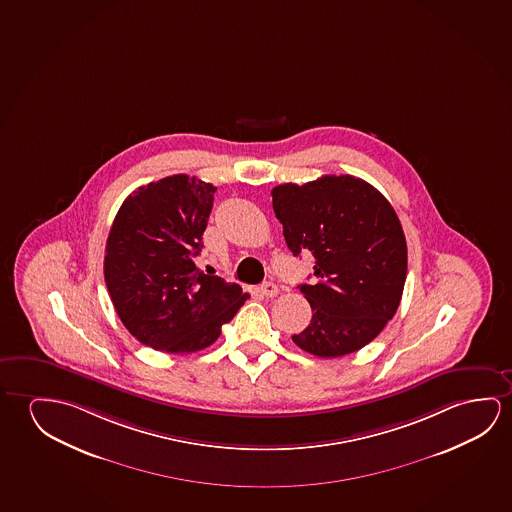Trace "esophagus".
<instances>
[{"instance_id": "34e87169", "label": "esophagus", "mask_w": 512, "mask_h": 512, "mask_svg": "<svg viewBox=\"0 0 512 512\" xmlns=\"http://www.w3.org/2000/svg\"><path fill=\"white\" fill-rule=\"evenodd\" d=\"M260 292L266 296V298H275L278 296V285L273 284V282H264V284L260 285Z\"/></svg>"}]
</instances>
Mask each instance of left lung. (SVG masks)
I'll list each match as a JSON object with an SVG mask.
<instances>
[{"instance_id":"obj_1","label":"left lung","mask_w":512,"mask_h":512,"mask_svg":"<svg viewBox=\"0 0 512 512\" xmlns=\"http://www.w3.org/2000/svg\"><path fill=\"white\" fill-rule=\"evenodd\" d=\"M292 255H314V284L299 291L312 321L292 335L319 358L354 353L376 339L401 303L408 248L394 207L353 175L280 184L271 191Z\"/></svg>"}]
</instances>
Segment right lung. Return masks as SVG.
<instances>
[{
	"mask_svg": "<svg viewBox=\"0 0 512 512\" xmlns=\"http://www.w3.org/2000/svg\"><path fill=\"white\" fill-rule=\"evenodd\" d=\"M213 184L177 173L120 205L104 255V280L129 333L165 353L211 346L250 298L195 266L213 209Z\"/></svg>",
	"mask_w": 512,
	"mask_h": 512,
	"instance_id": "1",
	"label": "right lung"
}]
</instances>
